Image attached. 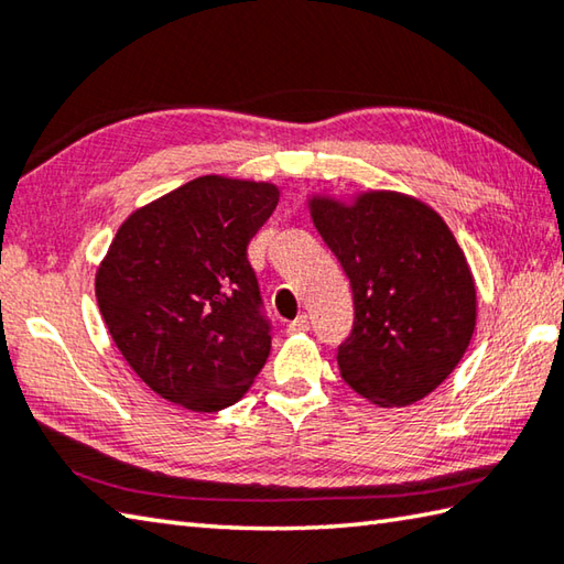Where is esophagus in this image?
I'll use <instances>...</instances> for the list:
<instances>
[{"label":"esophagus","mask_w":564,"mask_h":564,"mask_svg":"<svg viewBox=\"0 0 564 564\" xmlns=\"http://www.w3.org/2000/svg\"><path fill=\"white\" fill-rule=\"evenodd\" d=\"M304 332H310V316L306 314H300L294 322L286 324V334H304Z\"/></svg>","instance_id":"1"}]
</instances>
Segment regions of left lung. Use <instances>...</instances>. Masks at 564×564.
Returning <instances> with one entry per match:
<instances>
[{
    "instance_id": "obj_1",
    "label": "left lung",
    "mask_w": 564,
    "mask_h": 564,
    "mask_svg": "<svg viewBox=\"0 0 564 564\" xmlns=\"http://www.w3.org/2000/svg\"><path fill=\"white\" fill-rule=\"evenodd\" d=\"M318 236L354 290L341 378L378 408L412 405L459 366L476 328V280L444 218L402 191L310 194Z\"/></svg>"
}]
</instances>
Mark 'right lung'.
<instances>
[{"mask_svg": "<svg viewBox=\"0 0 564 564\" xmlns=\"http://www.w3.org/2000/svg\"><path fill=\"white\" fill-rule=\"evenodd\" d=\"M272 182L198 176L132 210L95 272L100 314L127 364L191 412L230 408L270 356L248 242Z\"/></svg>", "mask_w": 564, "mask_h": 564, "instance_id": "right-lung-1", "label": "right lung"}]
</instances>
